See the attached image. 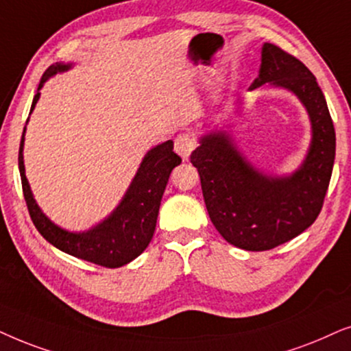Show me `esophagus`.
<instances>
[{
	"instance_id": "obj_1",
	"label": "esophagus",
	"mask_w": 351,
	"mask_h": 351,
	"mask_svg": "<svg viewBox=\"0 0 351 351\" xmlns=\"http://www.w3.org/2000/svg\"><path fill=\"white\" fill-rule=\"evenodd\" d=\"M195 149V141L189 133H181L175 139V151L180 157L188 158Z\"/></svg>"
}]
</instances>
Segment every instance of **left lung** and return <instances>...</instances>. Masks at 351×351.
<instances>
[{
	"instance_id": "obj_1",
	"label": "left lung",
	"mask_w": 351,
	"mask_h": 351,
	"mask_svg": "<svg viewBox=\"0 0 351 351\" xmlns=\"http://www.w3.org/2000/svg\"><path fill=\"white\" fill-rule=\"evenodd\" d=\"M292 93L305 107L311 141L297 170L274 175L260 170L224 128L199 138L191 154L197 168L208 217L230 244L261 252L302 234L321 212L335 158V132L324 95L310 70L278 46H261L258 77L250 91L265 86ZM236 104H242L237 95Z\"/></svg>"
}]
</instances>
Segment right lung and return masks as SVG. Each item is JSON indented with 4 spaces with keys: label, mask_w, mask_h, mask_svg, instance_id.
Masks as SVG:
<instances>
[{
    "label": "right lung",
    "mask_w": 351,
    "mask_h": 351,
    "mask_svg": "<svg viewBox=\"0 0 351 351\" xmlns=\"http://www.w3.org/2000/svg\"><path fill=\"white\" fill-rule=\"evenodd\" d=\"M72 67V62H56L46 70L32 102L30 114L40 99V90L45 83L56 73L67 72ZM25 130L23 128L21 147H19V171H21L23 197L29 207L30 218L40 234L56 249L106 268H120L141 255L156 231L158 208L170 173L181 163V158L173 152L171 139L149 149L127 193L102 221L86 231H69L46 217L32 193L23 165Z\"/></svg>",
    "instance_id": "right-lung-1"
}]
</instances>
